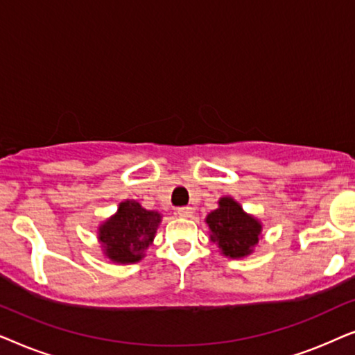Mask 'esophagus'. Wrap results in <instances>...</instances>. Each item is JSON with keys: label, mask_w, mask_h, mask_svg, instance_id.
Listing matches in <instances>:
<instances>
[{"label": "esophagus", "mask_w": 355, "mask_h": 355, "mask_svg": "<svg viewBox=\"0 0 355 355\" xmlns=\"http://www.w3.org/2000/svg\"><path fill=\"white\" fill-rule=\"evenodd\" d=\"M178 215L181 218H191L192 216V208L191 207H179Z\"/></svg>", "instance_id": "34e87169"}]
</instances>
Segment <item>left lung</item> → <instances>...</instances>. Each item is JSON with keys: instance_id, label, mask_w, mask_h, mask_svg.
Returning <instances> with one entry per match:
<instances>
[{"instance_id": "obj_1", "label": "left lung", "mask_w": 355, "mask_h": 355, "mask_svg": "<svg viewBox=\"0 0 355 355\" xmlns=\"http://www.w3.org/2000/svg\"><path fill=\"white\" fill-rule=\"evenodd\" d=\"M210 241L216 242L221 254L231 259L250 255L261 234L260 221L242 210L232 197H221L218 208L208 213Z\"/></svg>"}]
</instances>
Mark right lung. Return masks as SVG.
<instances>
[{"label": "right lung", "mask_w": 355, "mask_h": 355, "mask_svg": "<svg viewBox=\"0 0 355 355\" xmlns=\"http://www.w3.org/2000/svg\"><path fill=\"white\" fill-rule=\"evenodd\" d=\"M162 223L158 211H150L135 200L119 203L118 211L98 227L105 255L114 263H135L144 259Z\"/></svg>", "instance_id": "right-lung-1"}]
</instances>
